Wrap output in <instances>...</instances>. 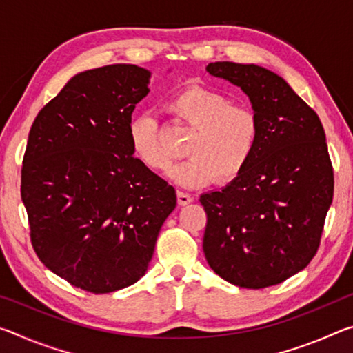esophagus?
<instances>
[{
	"label": "esophagus",
	"instance_id": "1",
	"mask_svg": "<svg viewBox=\"0 0 353 353\" xmlns=\"http://www.w3.org/2000/svg\"><path fill=\"white\" fill-rule=\"evenodd\" d=\"M177 202L179 205H187L190 202H193V196L185 193V191H177Z\"/></svg>",
	"mask_w": 353,
	"mask_h": 353
}]
</instances>
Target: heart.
Masks as SVG:
<instances>
[{
    "instance_id": "heart-1",
    "label": "heart",
    "mask_w": 353,
    "mask_h": 353,
    "mask_svg": "<svg viewBox=\"0 0 353 353\" xmlns=\"http://www.w3.org/2000/svg\"><path fill=\"white\" fill-rule=\"evenodd\" d=\"M166 109L193 130L185 145L188 157L170 171L176 183L188 188L204 187L214 179L229 183L246 170L260 140V119L254 109L232 104L225 94L199 85L172 94ZM128 135L143 166L155 172L168 170L171 154L152 115L141 113L130 119Z\"/></svg>"
}]
</instances>
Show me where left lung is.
<instances>
[{
	"mask_svg": "<svg viewBox=\"0 0 353 353\" xmlns=\"http://www.w3.org/2000/svg\"><path fill=\"white\" fill-rule=\"evenodd\" d=\"M248 94L260 140L240 176L201 196L207 263L227 282L260 290L285 282L313 260L333 199V166L319 117L283 77L259 65L214 62Z\"/></svg>",
	"mask_w": 353,
	"mask_h": 353,
	"instance_id": "left-lung-1",
	"label": "left lung"
}]
</instances>
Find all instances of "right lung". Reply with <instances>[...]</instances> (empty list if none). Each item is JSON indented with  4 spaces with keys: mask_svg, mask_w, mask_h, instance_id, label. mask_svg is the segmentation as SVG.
I'll use <instances>...</instances> for the list:
<instances>
[{
    "mask_svg": "<svg viewBox=\"0 0 353 353\" xmlns=\"http://www.w3.org/2000/svg\"><path fill=\"white\" fill-rule=\"evenodd\" d=\"M148 70L107 65L71 77L35 117L21 201L40 261L76 288L135 283L152 259L176 190L134 157L128 128Z\"/></svg>",
    "mask_w": 353,
    "mask_h": 353,
    "instance_id": "add662e5",
    "label": "right lung"
}]
</instances>
